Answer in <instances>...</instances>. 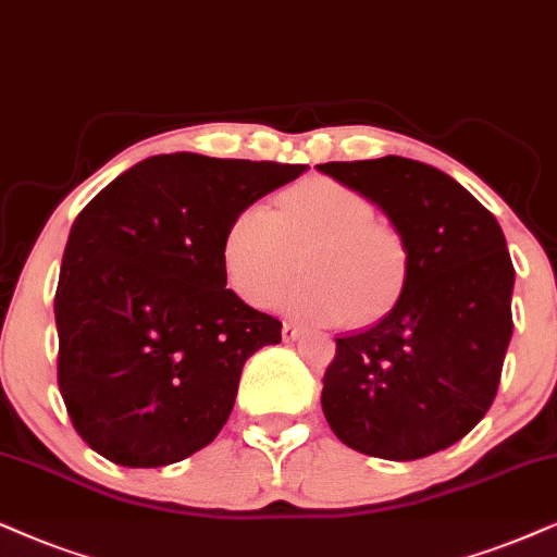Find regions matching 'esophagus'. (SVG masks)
Masks as SVG:
<instances>
[{"instance_id": "obj_1", "label": "esophagus", "mask_w": 557, "mask_h": 557, "mask_svg": "<svg viewBox=\"0 0 557 557\" xmlns=\"http://www.w3.org/2000/svg\"><path fill=\"white\" fill-rule=\"evenodd\" d=\"M302 336V329L295 326V323H285L283 326V339L285 342H298Z\"/></svg>"}]
</instances>
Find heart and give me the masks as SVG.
<instances>
[{
    "label": "heart",
    "mask_w": 557,
    "mask_h": 557,
    "mask_svg": "<svg viewBox=\"0 0 557 557\" xmlns=\"http://www.w3.org/2000/svg\"><path fill=\"white\" fill-rule=\"evenodd\" d=\"M370 200L334 180H308L277 197L274 210L251 202L231 218L221 242L226 283L249 306H264L295 272L306 277L280 293L277 306L311 323L377 319L398 298L406 251L377 221Z\"/></svg>",
    "instance_id": "heart-1"
}]
</instances>
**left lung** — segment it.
I'll return each mask as SVG.
<instances>
[{
  "label": "left lung",
  "mask_w": 557,
  "mask_h": 557,
  "mask_svg": "<svg viewBox=\"0 0 557 557\" xmlns=\"http://www.w3.org/2000/svg\"><path fill=\"white\" fill-rule=\"evenodd\" d=\"M388 213L404 290L375 326L336 339L321 406L344 445L419 460L462 440L494 404L511 339L513 264L502 226L466 187L421 161L319 164Z\"/></svg>",
  "instance_id": "8db88e82"
}]
</instances>
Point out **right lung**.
Wrapping results in <instances>:
<instances>
[{
	"label": "right lung",
	"instance_id": "1",
	"mask_svg": "<svg viewBox=\"0 0 557 557\" xmlns=\"http://www.w3.org/2000/svg\"><path fill=\"white\" fill-rule=\"evenodd\" d=\"M302 172L164 153L76 215L53 298L59 391L95 453L161 468L215 440L244 362L283 339V321L226 287L223 234L238 210Z\"/></svg>",
	"mask_w": 557,
	"mask_h": 557
}]
</instances>
